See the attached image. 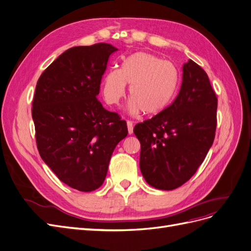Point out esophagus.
<instances>
[{
	"mask_svg": "<svg viewBox=\"0 0 251 251\" xmlns=\"http://www.w3.org/2000/svg\"><path fill=\"white\" fill-rule=\"evenodd\" d=\"M126 126H127V132H128V135H132L133 134V123L131 122V120H127L126 122Z\"/></svg>",
	"mask_w": 251,
	"mask_h": 251,
	"instance_id": "34e87169",
	"label": "esophagus"
}]
</instances>
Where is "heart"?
I'll list each match as a JSON object with an SVG mask.
<instances>
[{
  "mask_svg": "<svg viewBox=\"0 0 251 251\" xmlns=\"http://www.w3.org/2000/svg\"><path fill=\"white\" fill-rule=\"evenodd\" d=\"M179 75L176 67L163 59L145 51L126 57L120 70L112 68L103 76L102 93L110 105H116L126 96L129 85L128 111L132 114L144 112L157 115L174 100Z\"/></svg>",
  "mask_w": 251,
  "mask_h": 251,
  "instance_id": "obj_1",
  "label": "heart"
}]
</instances>
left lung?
<instances>
[{
    "label": "left lung",
    "instance_id": "1",
    "mask_svg": "<svg viewBox=\"0 0 251 251\" xmlns=\"http://www.w3.org/2000/svg\"><path fill=\"white\" fill-rule=\"evenodd\" d=\"M216 111L217 97L209 76L190 59L183 66V82L175 101L134 127L146 183L174 190L192 177L213 144Z\"/></svg>",
    "mask_w": 251,
    "mask_h": 251
}]
</instances>
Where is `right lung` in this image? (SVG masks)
<instances>
[{
	"label": "right lung",
	"instance_id": "right-lung-1",
	"mask_svg": "<svg viewBox=\"0 0 251 251\" xmlns=\"http://www.w3.org/2000/svg\"><path fill=\"white\" fill-rule=\"evenodd\" d=\"M109 43L75 47L60 55L38 79L32 102L41 159L64 184L82 192L100 188L126 123L97 99Z\"/></svg>",
	"mask_w": 251,
	"mask_h": 251
}]
</instances>
